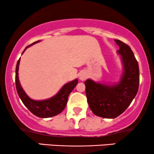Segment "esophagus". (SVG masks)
<instances>
[{"label": "esophagus", "instance_id": "34e87169", "mask_svg": "<svg viewBox=\"0 0 154 154\" xmlns=\"http://www.w3.org/2000/svg\"><path fill=\"white\" fill-rule=\"evenodd\" d=\"M86 78H87V75H86L85 72H82V73L79 75V79H80L81 80H85Z\"/></svg>", "mask_w": 154, "mask_h": 154}]
</instances>
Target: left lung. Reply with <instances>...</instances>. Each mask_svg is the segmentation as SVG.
<instances>
[{"label": "left lung", "mask_w": 154, "mask_h": 154, "mask_svg": "<svg viewBox=\"0 0 154 154\" xmlns=\"http://www.w3.org/2000/svg\"><path fill=\"white\" fill-rule=\"evenodd\" d=\"M122 55L124 74L119 84L106 85L88 79L85 82L88 105L95 115L114 119L128 109L137 95L139 88V66L130 46L115 40Z\"/></svg>", "instance_id": "obj_1"}]
</instances>
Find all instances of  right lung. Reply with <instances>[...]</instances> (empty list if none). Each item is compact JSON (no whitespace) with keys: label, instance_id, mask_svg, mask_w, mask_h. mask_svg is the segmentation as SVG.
Returning a JSON list of instances; mask_svg holds the SVG:
<instances>
[{"label":"right lung","instance_id":"right-lung-1","mask_svg":"<svg viewBox=\"0 0 154 154\" xmlns=\"http://www.w3.org/2000/svg\"><path fill=\"white\" fill-rule=\"evenodd\" d=\"M38 42L39 40L32 43L31 45H28L26 48L30 46L33 44L38 43ZM26 48L24 49V51L26 50ZM19 61H20V59L17 61V66H16L15 83L17 93H18L19 98H21L24 106L33 114L40 118H48L51 117V116L58 115V114H60L64 109V108L66 107L69 95L70 93L73 91L74 88L77 85L78 79H76L75 80L72 81V82L67 83L65 85H63V87L61 88V91L55 96L50 98V99L45 100H32L24 93L20 83H19L18 77Z\"/></svg>","mask_w":154,"mask_h":154}]
</instances>
